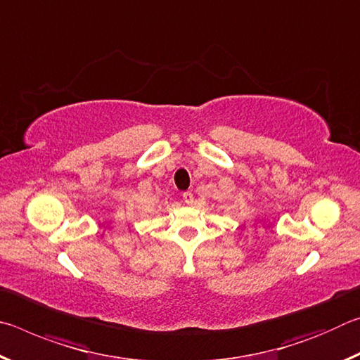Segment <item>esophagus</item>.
Listing matches in <instances>:
<instances>
[{
	"label": "esophagus",
	"instance_id": "1",
	"mask_svg": "<svg viewBox=\"0 0 360 360\" xmlns=\"http://www.w3.org/2000/svg\"><path fill=\"white\" fill-rule=\"evenodd\" d=\"M182 200H184L186 205H192L193 203V193L192 192H184L182 193Z\"/></svg>",
	"mask_w": 360,
	"mask_h": 360
}]
</instances>
